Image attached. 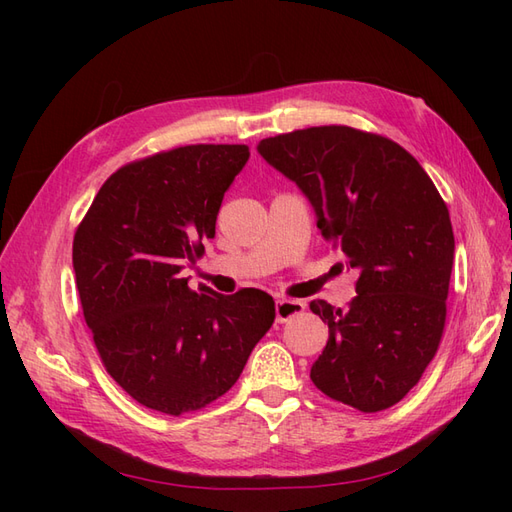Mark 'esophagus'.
I'll return each mask as SVG.
<instances>
[{
	"label": "esophagus",
	"instance_id": "1",
	"mask_svg": "<svg viewBox=\"0 0 512 512\" xmlns=\"http://www.w3.org/2000/svg\"><path fill=\"white\" fill-rule=\"evenodd\" d=\"M305 309V305L297 299H280L275 305V316H277V322H286L290 320L292 316L301 314Z\"/></svg>",
	"mask_w": 512,
	"mask_h": 512
}]
</instances>
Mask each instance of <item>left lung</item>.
<instances>
[{"label":"left lung","instance_id":"1","mask_svg":"<svg viewBox=\"0 0 512 512\" xmlns=\"http://www.w3.org/2000/svg\"><path fill=\"white\" fill-rule=\"evenodd\" d=\"M258 153L299 185L322 237L359 271L348 309L309 303L329 324L309 378L361 412L395 406L442 339L455 258L446 203L404 147L348 126L262 138Z\"/></svg>","mask_w":512,"mask_h":512}]
</instances>
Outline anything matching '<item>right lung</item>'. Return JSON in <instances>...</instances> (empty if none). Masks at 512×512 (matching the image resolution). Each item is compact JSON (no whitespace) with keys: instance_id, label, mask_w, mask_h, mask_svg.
Segmentation results:
<instances>
[{"instance_id":"add662e5","label":"right lung","mask_w":512,"mask_h":512,"mask_svg":"<svg viewBox=\"0 0 512 512\" xmlns=\"http://www.w3.org/2000/svg\"><path fill=\"white\" fill-rule=\"evenodd\" d=\"M247 158L245 145H188L121 166L76 228L85 322L108 374L145 408L179 416L222 397L275 320L267 292H194L181 277Z\"/></svg>"}]
</instances>
